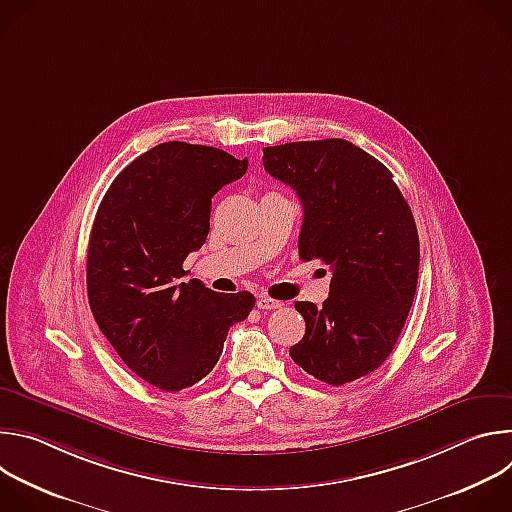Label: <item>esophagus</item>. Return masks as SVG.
I'll return each mask as SVG.
<instances>
[{
    "instance_id": "obj_1",
    "label": "esophagus",
    "mask_w": 512,
    "mask_h": 512,
    "mask_svg": "<svg viewBox=\"0 0 512 512\" xmlns=\"http://www.w3.org/2000/svg\"><path fill=\"white\" fill-rule=\"evenodd\" d=\"M283 304L281 302H277V300H273V298H267V296H259L257 298V308L259 310H277V308H281Z\"/></svg>"
}]
</instances>
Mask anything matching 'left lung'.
Instances as JSON below:
<instances>
[{
    "instance_id": "8db88e82",
    "label": "left lung",
    "mask_w": 512,
    "mask_h": 512,
    "mask_svg": "<svg viewBox=\"0 0 512 512\" xmlns=\"http://www.w3.org/2000/svg\"><path fill=\"white\" fill-rule=\"evenodd\" d=\"M263 166L302 200V261L332 269L322 308L296 302L306 334L289 356L332 387L377 371L405 326L419 273L417 227L393 174L336 137L263 148Z\"/></svg>"
}]
</instances>
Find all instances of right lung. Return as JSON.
<instances>
[{"label": "right lung", "instance_id": "right-lung-1", "mask_svg": "<svg viewBox=\"0 0 512 512\" xmlns=\"http://www.w3.org/2000/svg\"><path fill=\"white\" fill-rule=\"evenodd\" d=\"M247 158L166 141L135 158L103 196L87 253L95 322L127 367L174 393L204 379L229 328L255 306L249 291L216 294L182 277L210 231V200L247 172Z\"/></svg>", "mask_w": 512, "mask_h": 512}]
</instances>
